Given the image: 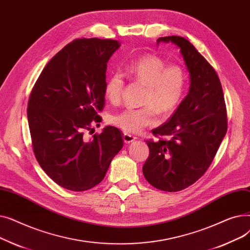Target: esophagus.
Wrapping results in <instances>:
<instances>
[{
  "label": "esophagus",
  "instance_id": "34e87169",
  "mask_svg": "<svg viewBox=\"0 0 250 250\" xmlns=\"http://www.w3.org/2000/svg\"><path fill=\"white\" fill-rule=\"evenodd\" d=\"M137 138L135 137V136H133V135H130V134H124V142L125 143V144H128V143H130V142H133V141H135Z\"/></svg>",
  "mask_w": 250,
  "mask_h": 250
}]
</instances>
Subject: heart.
<instances>
[{
    "label": "heart",
    "mask_w": 250,
    "mask_h": 250,
    "mask_svg": "<svg viewBox=\"0 0 250 250\" xmlns=\"http://www.w3.org/2000/svg\"><path fill=\"white\" fill-rule=\"evenodd\" d=\"M124 75L134 81L146 85L143 103L145 106L127 107L113 113L109 121L125 133H140L158 122V110L162 114L172 112L186 93L188 77L179 64H168L154 55L143 56L130 62ZM125 81L121 73H113L104 87L105 97L113 104L121 101Z\"/></svg>",
    "instance_id": "b5f03b06"
}]
</instances>
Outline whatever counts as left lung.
Returning <instances> with one entry per match:
<instances>
[{
  "label": "left lung",
  "instance_id": "1",
  "mask_svg": "<svg viewBox=\"0 0 250 250\" xmlns=\"http://www.w3.org/2000/svg\"><path fill=\"white\" fill-rule=\"evenodd\" d=\"M161 42L180 48L190 86L168 122L152 130L169 139L146 141L150 155L143 174L154 188L172 192L191 186L211 165L227 133V111L216 71L188 39L172 35L157 39Z\"/></svg>",
  "mask_w": 250,
  "mask_h": 250
}]
</instances>
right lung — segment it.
I'll list each match as a JSON object with an SVG mask.
<instances>
[{
    "instance_id": "right-lung-1",
    "label": "right lung",
    "mask_w": 250,
    "mask_h": 250,
    "mask_svg": "<svg viewBox=\"0 0 250 250\" xmlns=\"http://www.w3.org/2000/svg\"><path fill=\"white\" fill-rule=\"evenodd\" d=\"M120 46L113 39H75L47 62L30 93L27 117L35 158L63 188L97 186L124 146L114 126L87 136L101 122L107 62Z\"/></svg>"
}]
</instances>
